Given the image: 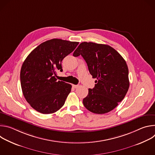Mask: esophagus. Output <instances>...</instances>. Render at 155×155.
Listing matches in <instances>:
<instances>
[{"label":"esophagus","mask_w":155,"mask_h":155,"mask_svg":"<svg viewBox=\"0 0 155 155\" xmlns=\"http://www.w3.org/2000/svg\"><path fill=\"white\" fill-rule=\"evenodd\" d=\"M79 86V85H75V84H72V87L74 88H77Z\"/></svg>","instance_id":"esophagus-1"}]
</instances>
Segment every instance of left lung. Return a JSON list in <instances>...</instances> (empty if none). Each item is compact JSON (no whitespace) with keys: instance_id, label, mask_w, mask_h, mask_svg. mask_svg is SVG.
<instances>
[{"instance_id":"8db88e82","label":"left lung","mask_w":155,"mask_h":155,"mask_svg":"<svg viewBox=\"0 0 155 155\" xmlns=\"http://www.w3.org/2000/svg\"><path fill=\"white\" fill-rule=\"evenodd\" d=\"M81 55L87 63L95 86L83 99L89 111L104 114L114 110L125 97L129 87V71L125 60L114 48L104 44L82 42L73 56Z\"/></svg>"}]
</instances>
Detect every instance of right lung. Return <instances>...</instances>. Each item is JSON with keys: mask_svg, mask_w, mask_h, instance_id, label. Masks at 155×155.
Listing matches in <instances>:
<instances>
[{"mask_svg": "<svg viewBox=\"0 0 155 155\" xmlns=\"http://www.w3.org/2000/svg\"><path fill=\"white\" fill-rule=\"evenodd\" d=\"M79 42L53 38L41 43L28 56L21 69L20 81L26 101L43 114L57 112L64 104L72 85L56 78L61 62Z\"/></svg>", "mask_w": 155, "mask_h": 155, "instance_id": "right-lung-1", "label": "right lung"}]
</instances>
